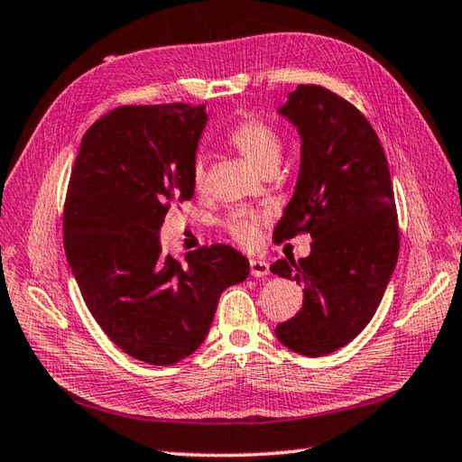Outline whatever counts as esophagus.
<instances>
[{"mask_svg":"<svg viewBox=\"0 0 462 462\" xmlns=\"http://www.w3.org/2000/svg\"><path fill=\"white\" fill-rule=\"evenodd\" d=\"M249 265H251V275L253 277H267L269 275V263L267 261L251 259Z\"/></svg>","mask_w":462,"mask_h":462,"instance_id":"esophagus-1","label":"esophagus"}]
</instances>
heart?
<instances>
[{"instance_id": "b5f03b06", "label": "heart", "mask_w": 462, "mask_h": 462, "mask_svg": "<svg viewBox=\"0 0 462 462\" xmlns=\"http://www.w3.org/2000/svg\"><path fill=\"white\" fill-rule=\"evenodd\" d=\"M231 145L247 159V162L259 169L263 173L269 167H277L281 157V137L271 125L263 124L257 119H243L241 124L235 125L229 134ZM193 187L203 189L205 185V165L201 159H197L191 171ZM227 231L233 239H237L243 245H251L257 237L259 219L251 213H233L227 219Z\"/></svg>"}]
</instances>
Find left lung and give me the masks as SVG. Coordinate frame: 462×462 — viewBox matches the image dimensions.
I'll return each mask as SVG.
<instances>
[{"label": "left lung", "mask_w": 462, "mask_h": 462, "mask_svg": "<svg viewBox=\"0 0 462 462\" xmlns=\"http://www.w3.org/2000/svg\"><path fill=\"white\" fill-rule=\"evenodd\" d=\"M279 116L297 127L295 193L277 241L309 231L310 255L271 271L303 285V307L275 335L305 356L335 353L369 325L399 257V225L387 157L374 129L349 101L319 86L289 93Z\"/></svg>", "instance_id": "1"}]
</instances>
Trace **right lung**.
<instances>
[{
  "label": "right lung",
  "instance_id": "obj_1",
  "mask_svg": "<svg viewBox=\"0 0 462 462\" xmlns=\"http://www.w3.org/2000/svg\"><path fill=\"white\" fill-rule=\"evenodd\" d=\"M205 106H124L81 139L63 211V247L93 319L121 351L165 366L199 349L221 293L249 277L229 245L163 255L173 201L193 197Z\"/></svg>",
  "mask_w": 462,
  "mask_h": 462
}]
</instances>
